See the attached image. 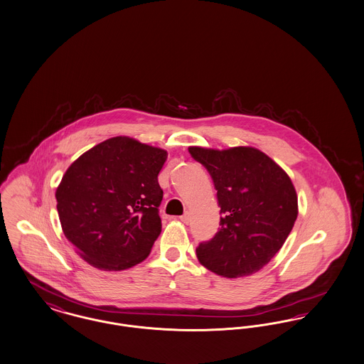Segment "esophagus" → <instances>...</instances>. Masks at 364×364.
Returning a JSON list of instances; mask_svg holds the SVG:
<instances>
[{"instance_id":"obj_1","label":"esophagus","mask_w":364,"mask_h":364,"mask_svg":"<svg viewBox=\"0 0 364 364\" xmlns=\"http://www.w3.org/2000/svg\"><path fill=\"white\" fill-rule=\"evenodd\" d=\"M179 219H181L185 225H189V222H191V213H189V212H185Z\"/></svg>"}]
</instances>
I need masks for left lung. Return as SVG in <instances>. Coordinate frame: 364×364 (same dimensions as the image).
<instances>
[{"mask_svg":"<svg viewBox=\"0 0 364 364\" xmlns=\"http://www.w3.org/2000/svg\"><path fill=\"white\" fill-rule=\"evenodd\" d=\"M210 173L220 207V229L196 249L198 262L223 278H240L267 266L282 248L299 215L291 179L253 146H189Z\"/></svg>","mask_w":364,"mask_h":364,"instance_id":"left-lung-1","label":"left lung"}]
</instances>
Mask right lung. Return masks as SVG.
<instances>
[{
    "mask_svg": "<svg viewBox=\"0 0 364 364\" xmlns=\"http://www.w3.org/2000/svg\"><path fill=\"white\" fill-rule=\"evenodd\" d=\"M167 151L130 136L80 154L56 189L61 229L77 255L102 271L144 262L161 231L157 175Z\"/></svg>",
    "mask_w": 364,
    "mask_h": 364,
    "instance_id": "add662e5",
    "label": "right lung"
}]
</instances>
